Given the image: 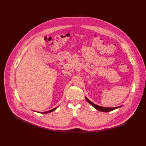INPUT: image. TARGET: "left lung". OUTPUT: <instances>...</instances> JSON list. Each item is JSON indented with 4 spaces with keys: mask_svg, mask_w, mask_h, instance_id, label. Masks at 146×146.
Here are the masks:
<instances>
[{
    "mask_svg": "<svg viewBox=\"0 0 146 146\" xmlns=\"http://www.w3.org/2000/svg\"><path fill=\"white\" fill-rule=\"evenodd\" d=\"M86 101L90 104L92 105L95 109H96L97 110L99 111H102V112H109V111H113L114 110H115L117 108H119L121 106H117V107H115V108H107V107H103V106H98L97 105H95V104H94L93 102H92L90 101H89V99L86 97Z\"/></svg>",
    "mask_w": 146,
    "mask_h": 146,
    "instance_id": "left-lung-1",
    "label": "left lung"
}]
</instances>
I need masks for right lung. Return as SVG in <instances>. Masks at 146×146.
<instances>
[{
    "instance_id": "add662e5",
    "label": "right lung",
    "mask_w": 146,
    "mask_h": 146,
    "mask_svg": "<svg viewBox=\"0 0 146 146\" xmlns=\"http://www.w3.org/2000/svg\"><path fill=\"white\" fill-rule=\"evenodd\" d=\"M56 109H57V108H54V109H52V110H50V111H47V112H43V113H49V112H52V111H54V110H56Z\"/></svg>"
}]
</instances>
